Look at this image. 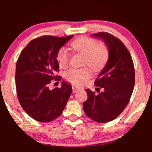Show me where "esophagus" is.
Listing matches in <instances>:
<instances>
[{"mask_svg": "<svg viewBox=\"0 0 152 152\" xmlns=\"http://www.w3.org/2000/svg\"><path fill=\"white\" fill-rule=\"evenodd\" d=\"M72 90H73V93H76V92H78L79 90H80V88H77V87H75V86H73Z\"/></svg>", "mask_w": 152, "mask_h": 152, "instance_id": "34e87169", "label": "esophagus"}]
</instances>
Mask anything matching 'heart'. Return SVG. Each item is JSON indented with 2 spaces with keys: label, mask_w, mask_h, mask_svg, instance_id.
<instances>
[{
  "label": "heart",
  "mask_w": 152,
  "mask_h": 152,
  "mask_svg": "<svg viewBox=\"0 0 152 152\" xmlns=\"http://www.w3.org/2000/svg\"><path fill=\"white\" fill-rule=\"evenodd\" d=\"M74 50L85 55L83 64H87L94 71L102 69L109 58V50L103 44L97 45L95 40L86 36L76 39L71 44ZM70 55L64 48L59 50L57 60L59 66L65 68L68 66ZM91 71L88 67L73 68L65 73V78L75 86H82L91 76Z\"/></svg>",
  "instance_id": "1"
}]
</instances>
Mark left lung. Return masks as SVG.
Returning <instances> with one entry per match:
<instances>
[{
  "label": "left lung",
  "instance_id": "8db88e82",
  "mask_svg": "<svg viewBox=\"0 0 152 152\" xmlns=\"http://www.w3.org/2000/svg\"><path fill=\"white\" fill-rule=\"evenodd\" d=\"M92 36L105 43L109 58L95 82L103 90L95 95L86 89L88 97L83 108L88 117L103 124L116 118L127 106L135 86V69L129 51L120 40L106 32Z\"/></svg>",
  "mask_w": 152,
  "mask_h": 152
}]
</instances>
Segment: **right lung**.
<instances>
[{"label": "right lung", "instance_id": "obj_1", "mask_svg": "<svg viewBox=\"0 0 152 152\" xmlns=\"http://www.w3.org/2000/svg\"><path fill=\"white\" fill-rule=\"evenodd\" d=\"M74 36H43L32 40L21 53L15 72L17 94L25 112L40 122L48 123L62 114L72 92L71 84L62 81L60 88L50 90L48 84L56 78L59 68V50Z\"/></svg>", "mask_w": 152, "mask_h": 152}]
</instances>
